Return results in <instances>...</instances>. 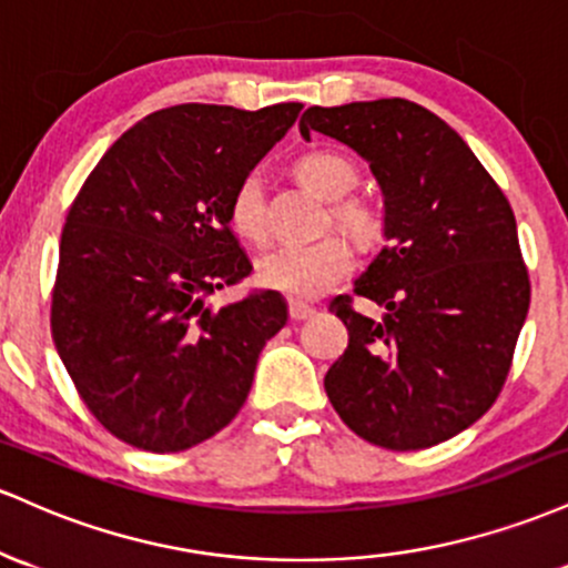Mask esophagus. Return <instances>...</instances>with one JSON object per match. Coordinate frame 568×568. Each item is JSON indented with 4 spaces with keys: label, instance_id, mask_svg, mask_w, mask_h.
Wrapping results in <instances>:
<instances>
[{
    "label": "esophagus",
    "instance_id": "34e87169",
    "mask_svg": "<svg viewBox=\"0 0 568 568\" xmlns=\"http://www.w3.org/2000/svg\"><path fill=\"white\" fill-rule=\"evenodd\" d=\"M314 316V308H311L308 303H301V301H292L290 303V318L292 322H303V318Z\"/></svg>",
    "mask_w": 568,
    "mask_h": 568
}]
</instances>
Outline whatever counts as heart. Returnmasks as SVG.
I'll use <instances>...</instances> for the list:
<instances>
[{
	"instance_id": "heart-1",
	"label": "heart",
	"mask_w": 568,
	"mask_h": 568,
	"mask_svg": "<svg viewBox=\"0 0 568 568\" xmlns=\"http://www.w3.org/2000/svg\"><path fill=\"white\" fill-rule=\"evenodd\" d=\"M295 174L305 187L333 201L329 214L343 233L352 235L359 246L378 244L384 235V220H381L378 209L369 206L365 199L348 195L359 182V171L348 158L329 150L305 152L295 161ZM227 220L244 241H252V244L267 241L265 195L257 174H246L235 184L231 203H227ZM352 244L343 235L333 233L314 244L278 246V250L267 252L257 263V278L267 290L297 297V301H311L341 284L352 273Z\"/></svg>"
}]
</instances>
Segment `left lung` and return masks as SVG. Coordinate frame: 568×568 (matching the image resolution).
Listing matches in <instances>:
<instances>
[{
	"label": "left lung",
	"instance_id": "1",
	"mask_svg": "<svg viewBox=\"0 0 568 568\" xmlns=\"http://www.w3.org/2000/svg\"><path fill=\"white\" fill-rule=\"evenodd\" d=\"M359 152L384 190L388 244L329 311L348 348L324 375L337 416L367 443L418 450L475 424L499 397L531 282L509 201L435 112L407 99L311 106L301 133ZM354 296L387 308L375 323Z\"/></svg>",
	"mask_w": 568,
	"mask_h": 568
}]
</instances>
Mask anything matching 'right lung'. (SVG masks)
<instances>
[{
    "mask_svg": "<svg viewBox=\"0 0 568 568\" xmlns=\"http://www.w3.org/2000/svg\"><path fill=\"white\" fill-rule=\"evenodd\" d=\"M301 110L290 101L146 114L69 206L53 343L95 422L133 448L176 454L225 429L246 403L260 352L286 324L273 290L216 311L206 297L252 273L227 203Z\"/></svg>",
    "mask_w": 568,
    "mask_h": 568,
    "instance_id": "obj_1",
    "label": "right lung"
}]
</instances>
